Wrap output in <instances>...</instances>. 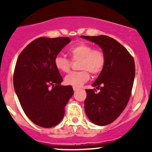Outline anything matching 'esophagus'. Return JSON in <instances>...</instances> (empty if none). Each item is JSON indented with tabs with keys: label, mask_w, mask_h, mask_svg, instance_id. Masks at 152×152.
<instances>
[{
	"label": "esophagus",
	"mask_w": 152,
	"mask_h": 152,
	"mask_svg": "<svg viewBox=\"0 0 152 152\" xmlns=\"http://www.w3.org/2000/svg\"><path fill=\"white\" fill-rule=\"evenodd\" d=\"M73 90H74V91H76V90H79V87H73Z\"/></svg>",
	"instance_id": "34e87169"
}]
</instances>
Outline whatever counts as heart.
<instances>
[{"label":"heart","instance_id":"1","mask_svg":"<svg viewBox=\"0 0 152 152\" xmlns=\"http://www.w3.org/2000/svg\"><path fill=\"white\" fill-rule=\"evenodd\" d=\"M69 54L74 61L81 60L79 72H73L65 77V82L73 87H80L90 78L89 73L98 74L103 70L105 65V55L100 49H93V46L85 42H80L73 45L69 49ZM56 69L62 73L70 71L71 62L65 56L58 55L54 59Z\"/></svg>","mask_w":152,"mask_h":152}]
</instances>
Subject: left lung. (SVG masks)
I'll list each match as a JSON object with an SVG mask.
<instances>
[{
    "label": "left lung",
    "instance_id": "8db88e82",
    "mask_svg": "<svg viewBox=\"0 0 152 152\" xmlns=\"http://www.w3.org/2000/svg\"><path fill=\"white\" fill-rule=\"evenodd\" d=\"M97 44L105 55V65L93 87L99 89L86 90L85 113L96 125L111 124L126 107L131 96L135 75L132 56L115 39L105 35L81 36Z\"/></svg>",
    "mask_w": 152,
    "mask_h": 152
}]
</instances>
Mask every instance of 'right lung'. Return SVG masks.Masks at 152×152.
I'll use <instances>...</instances> for the list:
<instances>
[{"instance_id": "right-lung-1", "label": "right lung", "mask_w": 152, "mask_h": 152, "mask_svg": "<svg viewBox=\"0 0 152 152\" xmlns=\"http://www.w3.org/2000/svg\"><path fill=\"white\" fill-rule=\"evenodd\" d=\"M70 41L69 37H39L29 43L17 60L15 93L27 117L41 127L57 125L73 95L71 86L61 85L63 79L54 64L55 57Z\"/></svg>"}]
</instances>
